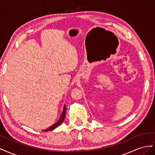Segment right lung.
Listing matches in <instances>:
<instances>
[{
    "label": "right lung",
    "mask_w": 155,
    "mask_h": 155,
    "mask_svg": "<svg viewBox=\"0 0 155 155\" xmlns=\"http://www.w3.org/2000/svg\"><path fill=\"white\" fill-rule=\"evenodd\" d=\"M65 116H66V106H64V109H63V112L61 114V118L59 119V120L58 121L57 123H55V124H54L52 126L50 127H48V129H46L45 130H44L43 131H48V130H54V129H55L57 127H58L59 125H60L61 124L64 120V118H65Z\"/></svg>",
    "instance_id": "add662e5"
}]
</instances>
